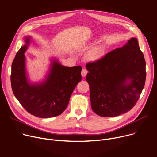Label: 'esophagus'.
I'll use <instances>...</instances> for the list:
<instances>
[{"label": "esophagus", "instance_id": "34e87169", "mask_svg": "<svg viewBox=\"0 0 157 157\" xmlns=\"http://www.w3.org/2000/svg\"><path fill=\"white\" fill-rule=\"evenodd\" d=\"M87 73V70H86V69H84V68L82 70V71H81V75H82V77H85V76H86Z\"/></svg>", "mask_w": 157, "mask_h": 157}]
</instances>
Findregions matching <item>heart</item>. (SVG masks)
Returning a JSON list of instances; mask_svg holds the SVG:
<instances>
[{
  "mask_svg": "<svg viewBox=\"0 0 157 157\" xmlns=\"http://www.w3.org/2000/svg\"><path fill=\"white\" fill-rule=\"evenodd\" d=\"M102 53L103 50L101 47H95L87 52L86 56L89 60L94 61L101 57Z\"/></svg>",
  "mask_w": 157,
  "mask_h": 157,
  "instance_id": "1",
  "label": "heart"
}]
</instances>
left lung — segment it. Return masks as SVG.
Instances as JSON below:
<instances>
[{"instance_id":"obj_1","label":"left lung","mask_w":157,"mask_h":157,"mask_svg":"<svg viewBox=\"0 0 157 157\" xmlns=\"http://www.w3.org/2000/svg\"><path fill=\"white\" fill-rule=\"evenodd\" d=\"M145 61L136 38L101 59L86 64L91 105L102 117L119 116L138 101L146 79ZM128 80L129 81H127Z\"/></svg>"}]
</instances>
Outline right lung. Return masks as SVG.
Masks as SVG:
<instances>
[{"mask_svg":"<svg viewBox=\"0 0 157 157\" xmlns=\"http://www.w3.org/2000/svg\"><path fill=\"white\" fill-rule=\"evenodd\" d=\"M25 41L12 64L10 80L13 94L33 116L40 118L58 116L66 109L75 87L81 80L82 67L64 66L54 59L46 80L40 84H30L27 77L24 55L30 37H25Z\"/></svg>","mask_w":157,"mask_h":157,"instance_id":"right-lung-1","label":"right lung"}]
</instances>
